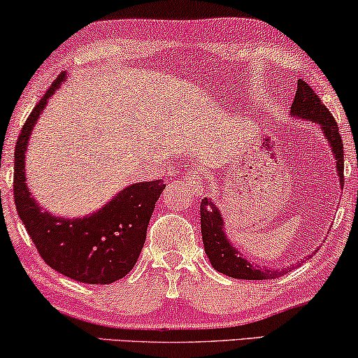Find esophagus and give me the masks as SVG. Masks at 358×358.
<instances>
[{"instance_id":"1","label":"esophagus","mask_w":358,"mask_h":358,"mask_svg":"<svg viewBox=\"0 0 358 358\" xmlns=\"http://www.w3.org/2000/svg\"><path fill=\"white\" fill-rule=\"evenodd\" d=\"M182 184L187 189L192 190L195 195H202L205 190V179L202 173H197V171H190V173L185 174L182 179Z\"/></svg>"}]
</instances>
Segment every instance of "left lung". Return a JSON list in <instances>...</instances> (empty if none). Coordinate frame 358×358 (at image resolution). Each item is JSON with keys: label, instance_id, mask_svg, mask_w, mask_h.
Listing matches in <instances>:
<instances>
[{"label": "left lung", "instance_id": "8db88e82", "mask_svg": "<svg viewBox=\"0 0 358 358\" xmlns=\"http://www.w3.org/2000/svg\"><path fill=\"white\" fill-rule=\"evenodd\" d=\"M290 115L298 120H308L311 124L320 125L321 134L324 135L327 146L331 148L332 158L336 161V173L339 178L341 189L344 187V145L339 135V127L332 119L331 112L321 104L320 97L303 80H298L296 94L290 107ZM200 228H202L203 248L207 257L215 271L233 278L241 280H267L285 275L292 267L272 268L267 266H259L248 261V257L234 246L231 238L227 234V223L217 203L210 197H205L200 203ZM317 251V249H316ZM316 251L313 254H316ZM313 254L306 256L310 259ZM303 262L298 261V264Z\"/></svg>", "mask_w": 358, "mask_h": 358}]
</instances>
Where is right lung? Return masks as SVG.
Here are the masks:
<instances>
[{"label": "right lung", "instance_id": "1", "mask_svg": "<svg viewBox=\"0 0 358 358\" xmlns=\"http://www.w3.org/2000/svg\"><path fill=\"white\" fill-rule=\"evenodd\" d=\"M68 75L58 76L22 127L14 151V202L48 266L76 282L107 285L124 278L138 261L155 203L166 185L161 179L130 184L83 217H58L37 202L27 187L26 153L34 127Z\"/></svg>", "mask_w": 358, "mask_h": 358}]
</instances>
